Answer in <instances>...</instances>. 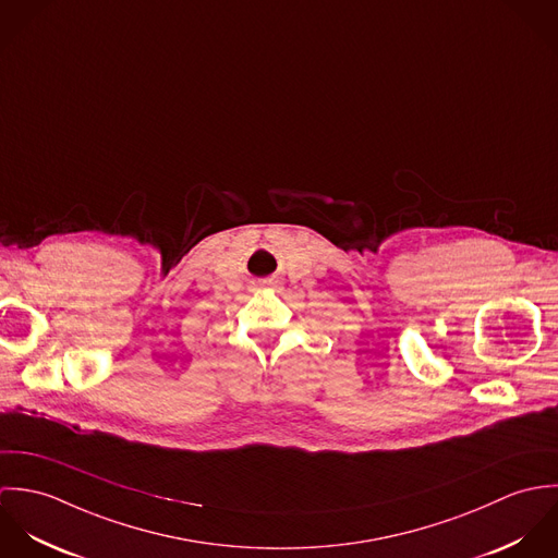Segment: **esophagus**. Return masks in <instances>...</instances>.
<instances>
[{"label":"esophagus","mask_w":558,"mask_h":558,"mask_svg":"<svg viewBox=\"0 0 558 558\" xmlns=\"http://www.w3.org/2000/svg\"><path fill=\"white\" fill-rule=\"evenodd\" d=\"M262 286H266V288H272V290H277V292L281 290L279 281H275V279H264V281H262Z\"/></svg>","instance_id":"obj_1"}]
</instances>
